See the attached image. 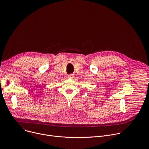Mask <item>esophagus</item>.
<instances>
[{
	"mask_svg": "<svg viewBox=\"0 0 149 149\" xmlns=\"http://www.w3.org/2000/svg\"><path fill=\"white\" fill-rule=\"evenodd\" d=\"M73 77H74V75L73 74H69V76H68V77L69 78V79H73Z\"/></svg>",
	"mask_w": 149,
	"mask_h": 149,
	"instance_id": "34e87169",
	"label": "esophagus"
}]
</instances>
